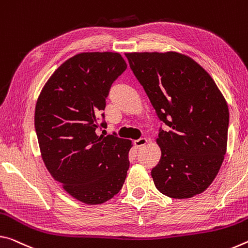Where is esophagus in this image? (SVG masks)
<instances>
[{
    "mask_svg": "<svg viewBox=\"0 0 248 248\" xmlns=\"http://www.w3.org/2000/svg\"><path fill=\"white\" fill-rule=\"evenodd\" d=\"M147 141H148L147 139H145V137H141V139L134 141V145H135L136 148H140V147H143V146L147 144Z\"/></svg>",
    "mask_w": 248,
    "mask_h": 248,
    "instance_id": "esophagus-1",
    "label": "esophagus"
}]
</instances>
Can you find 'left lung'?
<instances>
[{
  "mask_svg": "<svg viewBox=\"0 0 248 248\" xmlns=\"http://www.w3.org/2000/svg\"><path fill=\"white\" fill-rule=\"evenodd\" d=\"M159 120L161 158L152 170L156 188L173 199L203 192L224 160L229 108L211 76L190 57L168 52L125 54Z\"/></svg>",
  "mask_w": 248,
  "mask_h": 248,
  "instance_id": "left-lung-1",
  "label": "left lung"
}]
</instances>
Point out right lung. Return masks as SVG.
<instances>
[{
	"label": "right lung",
	"mask_w": 248,
	"mask_h": 248,
	"mask_svg": "<svg viewBox=\"0 0 248 248\" xmlns=\"http://www.w3.org/2000/svg\"><path fill=\"white\" fill-rule=\"evenodd\" d=\"M127 68L117 52H82L64 62L45 84L35 108V129L52 178L87 204L120 192L129 167V140L97 135L112 83Z\"/></svg>",
	"instance_id": "right-lung-1"
}]
</instances>
